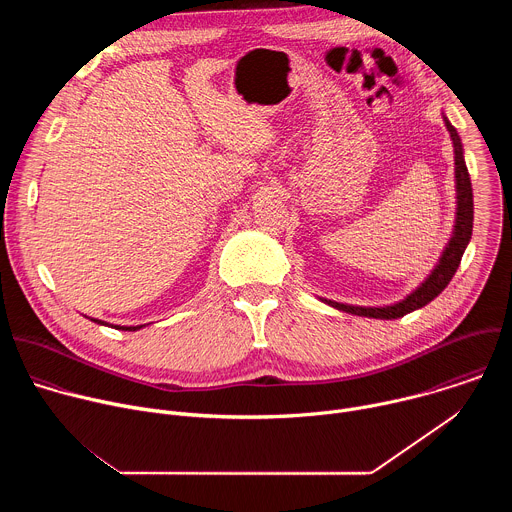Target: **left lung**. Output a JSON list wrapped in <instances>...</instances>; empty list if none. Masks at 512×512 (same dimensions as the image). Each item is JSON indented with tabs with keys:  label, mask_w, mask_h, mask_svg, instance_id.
Segmentation results:
<instances>
[{
	"label": "left lung",
	"mask_w": 512,
	"mask_h": 512,
	"mask_svg": "<svg viewBox=\"0 0 512 512\" xmlns=\"http://www.w3.org/2000/svg\"><path fill=\"white\" fill-rule=\"evenodd\" d=\"M446 127L450 131L452 143H454V162H456V198H458V208H456V225L450 243L446 245L440 261L433 267V271L427 275V279L415 289L411 294L393 304V306H383V308H367V306H350V304H340L334 300H322L324 304L346 312L354 316H367V318H379V320H395L403 318L405 314L419 310L427 306L433 298H437L446 289V285L452 281L456 269L460 267L462 255L472 239V225H474V198H472V182L470 174L464 162V150H462V139L456 131V127L444 117Z\"/></svg>",
	"instance_id": "1"
}]
</instances>
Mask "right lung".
Wrapping results in <instances>:
<instances>
[{
    "mask_svg": "<svg viewBox=\"0 0 512 512\" xmlns=\"http://www.w3.org/2000/svg\"><path fill=\"white\" fill-rule=\"evenodd\" d=\"M97 324H105V322H101V320H95ZM111 328H117V330H127V332H135V330H139V328H143V326H111Z\"/></svg>",
    "mask_w": 512,
    "mask_h": 512,
    "instance_id": "add662e5",
    "label": "right lung"
}]
</instances>
